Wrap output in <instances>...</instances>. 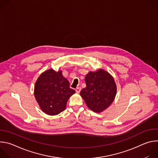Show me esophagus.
<instances>
[{
  "instance_id": "1",
  "label": "esophagus",
  "mask_w": 158,
  "mask_h": 158,
  "mask_svg": "<svg viewBox=\"0 0 158 158\" xmlns=\"http://www.w3.org/2000/svg\"><path fill=\"white\" fill-rule=\"evenodd\" d=\"M81 88L80 87H78L76 89V93H79L81 91Z\"/></svg>"
}]
</instances>
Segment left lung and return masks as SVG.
Wrapping results in <instances>:
<instances>
[{
	"label": "left lung",
	"mask_w": 158,
	"mask_h": 158,
	"mask_svg": "<svg viewBox=\"0 0 158 158\" xmlns=\"http://www.w3.org/2000/svg\"><path fill=\"white\" fill-rule=\"evenodd\" d=\"M85 81L86 87L81 90L80 94L87 107L96 112L107 108L116 94V85L113 77L100 69L94 73L89 72Z\"/></svg>",
	"instance_id": "8db88e82"
}]
</instances>
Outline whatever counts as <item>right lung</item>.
<instances>
[{"mask_svg": "<svg viewBox=\"0 0 158 158\" xmlns=\"http://www.w3.org/2000/svg\"><path fill=\"white\" fill-rule=\"evenodd\" d=\"M75 92L70 88L69 81L62 76V72L53 69L43 73L34 87L35 98L40 107L49 115H57L62 112Z\"/></svg>", "mask_w": 158, "mask_h": 158, "instance_id": "1", "label": "right lung"}]
</instances>
